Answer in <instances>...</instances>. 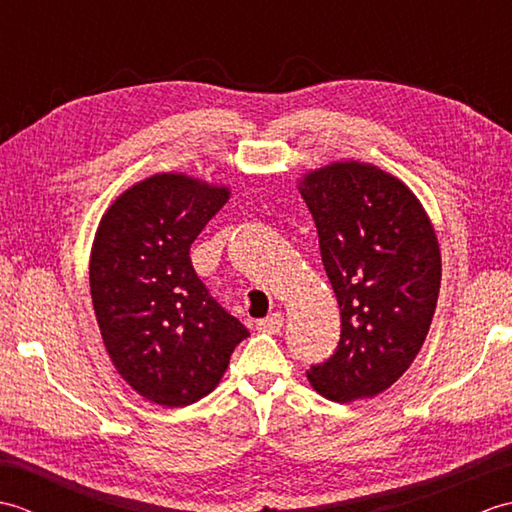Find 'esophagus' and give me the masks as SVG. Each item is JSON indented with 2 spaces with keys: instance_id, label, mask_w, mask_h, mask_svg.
Segmentation results:
<instances>
[{
  "instance_id": "obj_1",
  "label": "esophagus",
  "mask_w": 512,
  "mask_h": 512,
  "mask_svg": "<svg viewBox=\"0 0 512 512\" xmlns=\"http://www.w3.org/2000/svg\"><path fill=\"white\" fill-rule=\"evenodd\" d=\"M284 328V317H281L279 312L275 314H268L266 319H259L257 321V330L259 332H266V334H279V330Z\"/></svg>"
}]
</instances>
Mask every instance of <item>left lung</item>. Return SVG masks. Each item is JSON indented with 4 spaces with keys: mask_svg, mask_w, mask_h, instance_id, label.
I'll list each match as a JSON object with an SVG mask.
<instances>
[{
    "mask_svg": "<svg viewBox=\"0 0 512 512\" xmlns=\"http://www.w3.org/2000/svg\"><path fill=\"white\" fill-rule=\"evenodd\" d=\"M301 195L341 308L339 345L308 378L334 402L374 398L427 339L442 277L436 233L416 195L365 162L308 173Z\"/></svg>",
    "mask_w": 512,
    "mask_h": 512,
    "instance_id": "obj_1",
    "label": "left lung"
}]
</instances>
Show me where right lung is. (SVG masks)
I'll return each instance as SVG.
<instances>
[{
    "instance_id": "add662e5",
    "label": "right lung",
    "mask_w": 512,
    "mask_h": 512,
    "mask_svg": "<svg viewBox=\"0 0 512 512\" xmlns=\"http://www.w3.org/2000/svg\"><path fill=\"white\" fill-rule=\"evenodd\" d=\"M226 200L224 187L158 173L127 189L96 231L90 290L105 350L129 387L156 405L211 394L248 336L189 257Z\"/></svg>"
}]
</instances>
